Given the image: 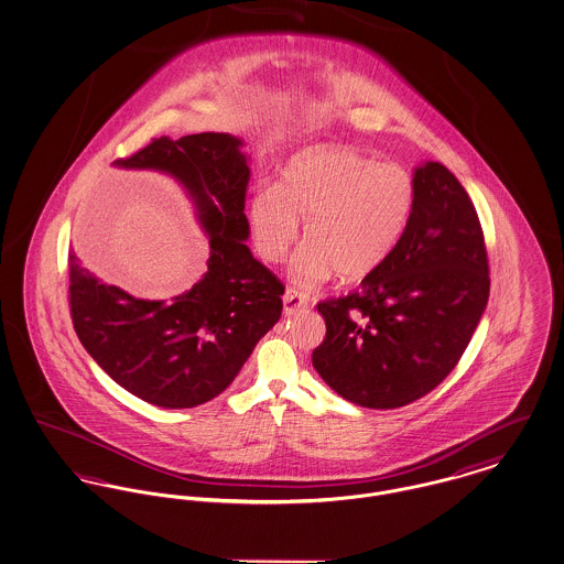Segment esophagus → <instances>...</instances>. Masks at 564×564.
<instances>
[{
    "mask_svg": "<svg viewBox=\"0 0 564 564\" xmlns=\"http://www.w3.org/2000/svg\"><path fill=\"white\" fill-rule=\"evenodd\" d=\"M284 312L286 314H295V312H301V310H305L307 307V295L305 293H301L297 289H286V293H284Z\"/></svg>",
    "mask_w": 564,
    "mask_h": 564,
    "instance_id": "esophagus-1",
    "label": "esophagus"
}]
</instances>
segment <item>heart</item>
Returning a JSON list of instances; mask_svg holds the SVG:
<instances>
[{
  "instance_id": "b5f03b06",
  "label": "heart",
  "mask_w": 564,
  "mask_h": 564,
  "mask_svg": "<svg viewBox=\"0 0 564 564\" xmlns=\"http://www.w3.org/2000/svg\"><path fill=\"white\" fill-rule=\"evenodd\" d=\"M414 207L416 182L406 166L355 150H310L286 164L278 188L252 196L250 225L261 257L278 263L303 220L293 278L316 286L334 271L348 282L375 273L400 246Z\"/></svg>"
}]
</instances>
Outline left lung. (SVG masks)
<instances>
[{
  "label": "left lung",
  "instance_id": "8db88e82",
  "mask_svg": "<svg viewBox=\"0 0 564 564\" xmlns=\"http://www.w3.org/2000/svg\"><path fill=\"white\" fill-rule=\"evenodd\" d=\"M416 207L395 252L338 300L312 366L344 400L400 409L457 366L488 305V250L477 209L441 162L414 169Z\"/></svg>",
  "mask_w": 564,
  "mask_h": 564
}]
</instances>
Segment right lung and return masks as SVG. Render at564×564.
I'll return each instance as SVG.
<instances>
[{
	"label": "right lung",
	"instance_id": "add662e5",
	"mask_svg": "<svg viewBox=\"0 0 564 564\" xmlns=\"http://www.w3.org/2000/svg\"><path fill=\"white\" fill-rule=\"evenodd\" d=\"M241 145L225 132L160 137L115 160L169 173L188 192L209 235L207 271L188 293L137 300L68 257L76 336L117 384L153 406L192 409L220 395L280 321L284 284L246 246L250 166Z\"/></svg>",
	"mask_w": 564,
	"mask_h": 564
}]
</instances>
